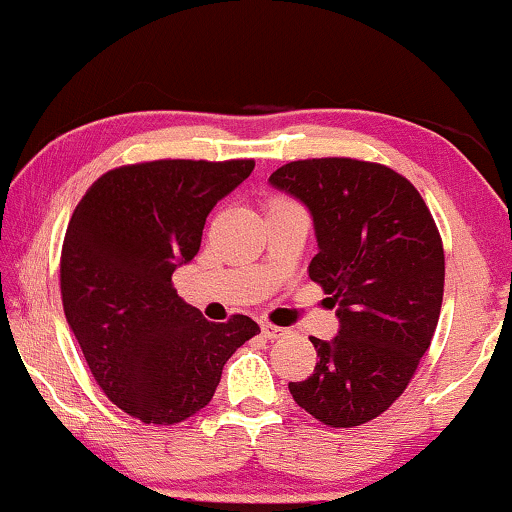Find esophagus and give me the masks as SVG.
<instances>
[{
  "label": "esophagus",
  "mask_w": 512,
  "mask_h": 512,
  "mask_svg": "<svg viewBox=\"0 0 512 512\" xmlns=\"http://www.w3.org/2000/svg\"><path fill=\"white\" fill-rule=\"evenodd\" d=\"M261 331H263V335H265V338H268V340H277V338H284V335H286V328H282V326H272V324H268V321H263Z\"/></svg>",
  "instance_id": "34e87169"
}]
</instances>
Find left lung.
I'll return each mask as SVG.
<instances>
[{"label":"left lung","instance_id":"obj_1","mask_svg":"<svg viewBox=\"0 0 512 512\" xmlns=\"http://www.w3.org/2000/svg\"><path fill=\"white\" fill-rule=\"evenodd\" d=\"M272 188L303 202L314 223L312 282L338 317L333 340L312 338L317 366L289 382L300 408L328 426L382 415L408 387L443 303V242L422 195L384 165L312 158L279 167Z\"/></svg>","mask_w":512,"mask_h":512}]
</instances>
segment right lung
<instances>
[{
	"instance_id": "add662e5",
	"label": "right lung",
	"mask_w": 512,
	"mask_h": 512,
	"mask_svg": "<svg viewBox=\"0 0 512 512\" xmlns=\"http://www.w3.org/2000/svg\"><path fill=\"white\" fill-rule=\"evenodd\" d=\"M254 160H153L102 174L76 205L60 261L67 324L111 403L144 424H177L212 401L235 349L261 328L214 324L177 296L207 214Z\"/></svg>"
}]
</instances>
